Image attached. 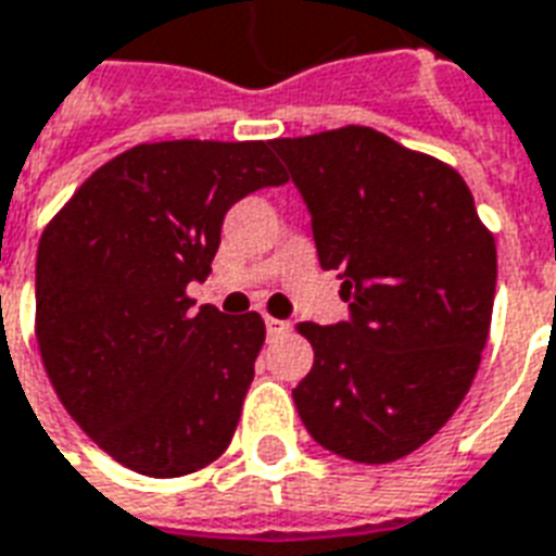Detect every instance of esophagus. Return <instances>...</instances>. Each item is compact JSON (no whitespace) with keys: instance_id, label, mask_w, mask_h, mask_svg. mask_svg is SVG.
<instances>
[{"instance_id":"obj_1","label":"esophagus","mask_w":556,"mask_h":556,"mask_svg":"<svg viewBox=\"0 0 556 556\" xmlns=\"http://www.w3.org/2000/svg\"><path fill=\"white\" fill-rule=\"evenodd\" d=\"M265 327H267V336H282V332H289V320H279L265 315Z\"/></svg>"}]
</instances>
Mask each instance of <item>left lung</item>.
I'll use <instances>...</instances> for the list:
<instances>
[{
	"label": "left lung",
	"instance_id": "obj_1",
	"mask_svg": "<svg viewBox=\"0 0 556 556\" xmlns=\"http://www.w3.org/2000/svg\"><path fill=\"white\" fill-rule=\"evenodd\" d=\"M351 318L300 324L315 365L300 421L353 463H394L435 435L471 389L495 300V238L454 167L368 126L277 138Z\"/></svg>",
	"mask_w": 556,
	"mask_h": 556
}]
</instances>
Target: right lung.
Here are the masks:
<instances>
[{"label": "right lung", "instance_id": "obj_1", "mask_svg": "<svg viewBox=\"0 0 556 556\" xmlns=\"http://www.w3.org/2000/svg\"><path fill=\"white\" fill-rule=\"evenodd\" d=\"M289 182L270 141L138 143L102 164L37 247L35 336L73 421L121 466L182 477L224 454L265 344L258 312H191L224 215Z\"/></svg>", "mask_w": 556, "mask_h": 556}]
</instances>
